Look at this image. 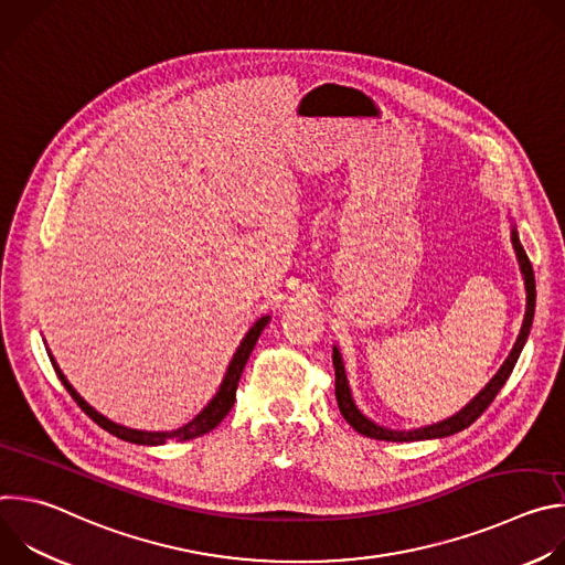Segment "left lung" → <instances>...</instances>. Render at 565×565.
<instances>
[{
	"instance_id": "obj_1",
	"label": "left lung",
	"mask_w": 565,
	"mask_h": 565,
	"mask_svg": "<svg viewBox=\"0 0 565 565\" xmlns=\"http://www.w3.org/2000/svg\"><path fill=\"white\" fill-rule=\"evenodd\" d=\"M512 246L516 250V257H519V266H521V273H523V279H525V290H527V306H525V317H523V327H521V333H519V340L512 349V353L508 355V360L503 362L501 371L490 380V384L482 388L469 405L451 416L449 420H443L438 425H429V427H423V429H416V431H391V429H384V427H377L375 423H371L369 418H364L355 402L351 397V391H349V382H347V373H344V364H342V355L338 349H333V366H335V397H338V407L344 416V420L362 436L366 438H375V440H388V443H412V440H431V438H445V436H451V434H458L462 429H467L471 423H476L482 412H486L494 397L499 395V391L503 388V384L508 382L521 351H523V344L530 335V327H532V317H534V301H536V284H534V270H532V264L521 246L519 241V234L516 230H512Z\"/></svg>"
}]
</instances>
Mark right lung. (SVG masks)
<instances>
[{
  "mask_svg": "<svg viewBox=\"0 0 565 565\" xmlns=\"http://www.w3.org/2000/svg\"><path fill=\"white\" fill-rule=\"evenodd\" d=\"M268 319H270V317H262V319L257 321V324L248 331V335L244 338V342H241V347L236 349V353H234V358H232V362H230V366H227V373H225V377H223V384H221L218 393L212 397L210 405H207L192 423H188L185 427H181V429H177V431H170V434H168V431H136V429H127V427H120V425L107 420L105 416H100L96 409H92V407L87 405V402L75 393V388L66 382V377L62 375V371L57 369V364H55L53 358H51V364H53L57 377L62 380L64 388H66V391L71 393V397L77 402V407L83 409L98 427H103L105 431H109L111 436H116V438H120V440H127V443H136V445H163V443L170 440V438H177V440H192V438H196V436H203V434L212 431V429L230 414V409H232V405H234V399H236V386H238L241 373H244L246 362H248V358H250V353H253V349H255V344H257L262 331L266 329ZM49 355H51V353H49Z\"/></svg>",
  "mask_w": 565,
  "mask_h": 565,
  "instance_id": "right-lung-1",
  "label": "right lung"
}]
</instances>
